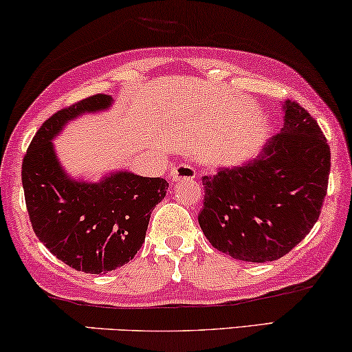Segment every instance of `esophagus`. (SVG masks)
Listing matches in <instances>:
<instances>
[{
	"label": "esophagus",
	"mask_w": 352,
	"mask_h": 352,
	"mask_svg": "<svg viewBox=\"0 0 352 352\" xmlns=\"http://www.w3.org/2000/svg\"><path fill=\"white\" fill-rule=\"evenodd\" d=\"M194 177H195V170L194 166L189 165V163H181V165L173 166L170 171L171 182H179L182 179H194Z\"/></svg>",
	"instance_id": "34e87169"
}]
</instances>
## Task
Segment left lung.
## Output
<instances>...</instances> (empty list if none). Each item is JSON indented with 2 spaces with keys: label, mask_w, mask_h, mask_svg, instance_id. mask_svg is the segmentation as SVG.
Masks as SVG:
<instances>
[{
  "label": "left lung",
  "mask_w": 352,
  "mask_h": 352,
  "mask_svg": "<svg viewBox=\"0 0 352 352\" xmlns=\"http://www.w3.org/2000/svg\"><path fill=\"white\" fill-rule=\"evenodd\" d=\"M285 126L247 165L204 176L199 224L229 256L266 263L285 256L320 216L330 175V147L309 112L287 100Z\"/></svg>",
  "instance_id": "1"
}]
</instances>
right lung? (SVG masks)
Segmentation results:
<instances>
[{"label": "right lung", "mask_w": 352, "mask_h": 352, "mask_svg": "<svg viewBox=\"0 0 352 352\" xmlns=\"http://www.w3.org/2000/svg\"><path fill=\"white\" fill-rule=\"evenodd\" d=\"M109 94H94L60 109L46 120L22 160V186L36 237L75 271H113L142 247L152 210L168 182L115 173L99 184L69 179L56 160L51 139L76 115L107 109Z\"/></svg>", "instance_id": "add662e5"}]
</instances>
